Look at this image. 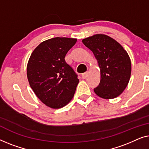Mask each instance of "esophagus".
<instances>
[{"label":"esophagus","mask_w":149,"mask_h":149,"mask_svg":"<svg viewBox=\"0 0 149 149\" xmlns=\"http://www.w3.org/2000/svg\"><path fill=\"white\" fill-rule=\"evenodd\" d=\"M88 72H85V73H84V74H81V77H82V78H83V79L86 78L87 76H88Z\"/></svg>","instance_id":"obj_1"}]
</instances>
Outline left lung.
Listing matches in <instances>:
<instances>
[{"label": "left lung", "mask_w": 149, "mask_h": 149, "mask_svg": "<svg viewBox=\"0 0 149 149\" xmlns=\"http://www.w3.org/2000/svg\"><path fill=\"white\" fill-rule=\"evenodd\" d=\"M93 51L100 70V81L94 91L105 99L114 98L123 93L131 75V61L122 46L108 36L96 34L82 40Z\"/></svg>", "instance_id": "8db88e82"}]
</instances>
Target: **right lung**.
Listing matches in <instances>:
<instances>
[{"instance_id": "right-lung-1", "label": "right lung", "mask_w": 149, "mask_h": 149, "mask_svg": "<svg viewBox=\"0 0 149 149\" xmlns=\"http://www.w3.org/2000/svg\"><path fill=\"white\" fill-rule=\"evenodd\" d=\"M76 41L59 37L47 40L36 48L28 61L27 76L30 87L51 108L65 106L75 94L79 79L65 57Z\"/></svg>"}]
</instances>
